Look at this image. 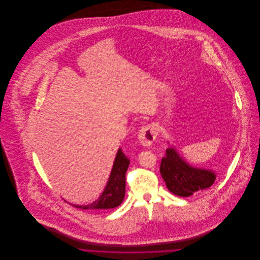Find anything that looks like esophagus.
I'll list each match as a JSON object with an SVG mask.
<instances>
[{"label":"esophagus","mask_w":260,"mask_h":260,"mask_svg":"<svg viewBox=\"0 0 260 260\" xmlns=\"http://www.w3.org/2000/svg\"><path fill=\"white\" fill-rule=\"evenodd\" d=\"M157 137V127L154 124L142 126L138 133V141L143 146H150Z\"/></svg>","instance_id":"34e87169"}]
</instances>
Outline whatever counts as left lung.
<instances>
[{
  "instance_id": "left-lung-1",
  "label": "left lung",
  "mask_w": 260,
  "mask_h": 260,
  "mask_svg": "<svg viewBox=\"0 0 260 260\" xmlns=\"http://www.w3.org/2000/svg\"><path fill=\"white\" fill-rule=\"evenodd\" d=\"M160 172L168 189L176 196L189 197L207 190L215 181V173L210 170L190 166L173 147L166 150Z\"/></svg>"
}]
</instances>
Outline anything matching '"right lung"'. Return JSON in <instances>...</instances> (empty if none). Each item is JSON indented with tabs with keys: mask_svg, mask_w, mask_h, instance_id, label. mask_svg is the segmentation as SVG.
Segmentation results:
<instances>
[{
	"mask_svg": "<svg viewBox=\"0 0 260 260\" xmlns=\"http://www.w3.org/2000/svg\"><path fill=\"white\" fill-rule=\"evenodd\" d=\"M128 165L129 160L124 155L122 149H119L107 185L99 198L87 206H72L82 210H109L120 206L124 198L125 173Z\"/></svg>",
	"mask_w": 260,
	"mask_h": 260,
	"instance_id": "add662e5",
	"label": "right lung"
}]
</instances>
